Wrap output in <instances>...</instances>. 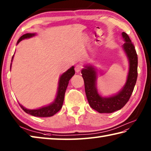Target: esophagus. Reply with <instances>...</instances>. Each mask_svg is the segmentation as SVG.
Wrapping results in <instances>:
<instances>
[{
	"label": "esophagus",
	"mask_w": 151,
	"mask_h": 151,
	"mask_svg": "<svg viewBox=\"0 0 151 151\" xmlns=\"http://www.w3.org/2000/svg\"><path fill=\"white\" fill-rule=\"evenodd\" d=\"M82 68H83V67H82V65H80V64H78L76 65V67L75 68V70L76 73H79L81 71V70L82 69Z\"/></svg>",
	"instance_id": "1"
}]
</instances>
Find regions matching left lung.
Here are the masks:
<instances>
[{
    "label": "left lung",
    "instance_id": "1",
    "mask_svg": "<svg viewBox=\"0 0 151 151\" xmlns=\"http://www.w3.org/2000/svg\"><path fill=\"white\" fill-rule=\"evenodd\" d=\"M122 37L125 41L122 47L128 58L129 68L126 83L117 94L109 97H102L99 94L96 87V71L94 67L86 65L81 71L88 102L92 109L99 113H113L122 109L129 100L136 84L137 54L129 35L122 32Z\"/></svg>",
    "mask_w": 151,
    "mask_h": 151
}]
</instances>
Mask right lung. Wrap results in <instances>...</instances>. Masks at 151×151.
<instances>
[{
	"mask_svg": "<svg viewBox=\"0 0 151 151\" xmlns=\"http://www.w3.org/2000/svg\"><path fill=\"white\" fill-rule=\"evenodd\" d=\"M35 35V34H26L23 35L22 36L20 37V39L18 40L17 44H18L22 40L27 38H30ZM14 55L12 56V61L13 59ZM11 67V66H10ZM73 66L70 67L69 69H68L66 72L64 73L63 75L60 76L59 81V86H58V90H57V96L55 99L54 102L49 104L48 106H46L42 108L36 109H26L20 104L22 109L26 112V113L32 115L35 117H51L53 116V115L57 113L60 109H61L63 104L65 94L66 92L68 84L70 79L72 78V76L75 75V71L74 69Z\"/></svg>",
	"mask_w": 151,
	"mask_h": 151,
	"instance_id": "add662e5",
	"label": "right lung"
}]
</instances>
